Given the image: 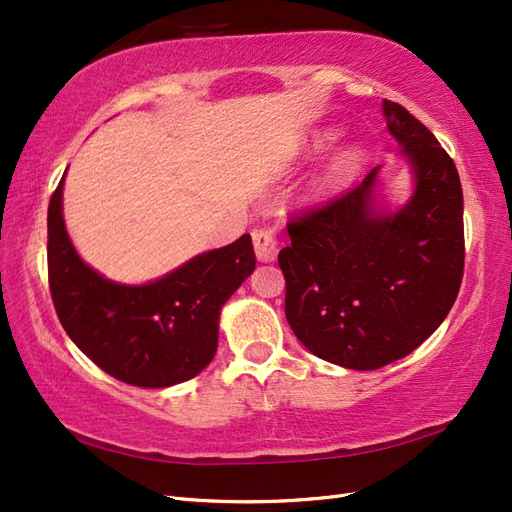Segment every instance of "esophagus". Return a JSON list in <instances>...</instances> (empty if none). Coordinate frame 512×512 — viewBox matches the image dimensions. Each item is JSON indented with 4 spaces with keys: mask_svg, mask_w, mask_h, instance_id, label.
Instances as JSON below:
<instances>
[{
    "mask_svg": "<svg viewBox=\"0 0 512 512\" xmlns=\"http://www.w3.org/2000/svg\"><path fill=\"white\" fill-rule=\"evenodd\" d=\"M252 243H254V252L258 260L262 262H271L277 258V252H280V241H277L275 230L269 226H258L252 230Z\"/></svg>",
    "mask_w": 512,
    "mask_h": 512,
    "instance_id": "esophagus-1",
    "label": "esophagus"
}]
</instances>
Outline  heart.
<instances>
[{"label": "heart", "instance_id": "1", "mask_svg": "<svg viewBox=\"0 0 512 512\" xmlns=\"http://www.w3.org/2000/svg\"><path fill=\"white\" fill-rule=\"evenodd\" d=\"M359 162H361L359 151L348 149V151L337 153V156L322 168V173L312 183V192L320 196V194L337 190L339 185H344L354 175V170H356V166H359Z\"/></svg>", "mask_w": 512, "mask_h": 512}]
</instances>
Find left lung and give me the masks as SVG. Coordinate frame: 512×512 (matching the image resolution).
<instances>
[{
  "label": "left lung",
  "instance_id": "8db88e82",
  "mask_svg": "<svg viewBox=\"0 0 512 512\" xmlns=\"http://www.w3.org/2000/svg\"><path fill=\"white\" fill-rule=\"evenodd\" d=\"M382 108L414 170L410 203L378 215L371 168L348 192L292 215L277 256L294 335L318 359L359 371L404 359L440 327L466 258L453 158L404 106Z\"/></svg>",
  "mask_w": 512,
  "mask_h": 512
}]
</instances>
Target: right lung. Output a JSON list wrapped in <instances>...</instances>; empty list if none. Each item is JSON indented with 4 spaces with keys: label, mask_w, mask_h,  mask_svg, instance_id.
<instances>
[{
    "label": "right lung",
    "mask_w": 512,
    "mask_h": 512,
    "mask_svg": "<svg viewBox=\"0 0 512 512\" xmlns=\"http://www.w3.org/2000/svg\"><path fill=\"white\" fill-rule=\"evenodd\" d=\"M64 179L49 203V288L72 342L108 376L164 389L194 378L218 350L220 309L256 267L250 235L200 254L145 286L108 282L76 254L61 215Z\"/></svg>",
    "instance_id": "right-lung-1"
}]
</instances>
